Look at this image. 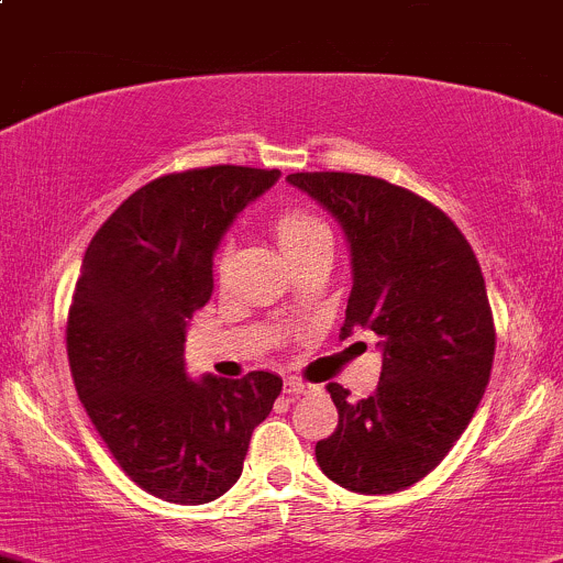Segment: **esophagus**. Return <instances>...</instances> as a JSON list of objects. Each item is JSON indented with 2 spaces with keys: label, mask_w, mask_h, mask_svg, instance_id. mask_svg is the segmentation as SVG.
Returning <instances> with one entry per match:
<instances>
[{
  "label": "esophagus",
  "mask_w": 563,
  "mask_h": 563,
  "mask_svg": "<svg viewBox=\"0 0 563 563\" xmlns=\"http://www.w3.org/2000/svg\"><path fill=\"white\" fill-rule=\"evenodd\" d=\"M309 390L311 385L300 379V376H287V379H284V393H287V396H303V393Z\"/></svg>",
  "instance_id": "obj_1"
}]
</instances>
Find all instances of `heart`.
<instances>
[{
	"label": "heart",
	"mask_w": 563,
	"mask_h": 563,
	"mask_svg": "<svg viewBox=\"0 0 563 563\" xmlns=\"http://www.w3.org/2000/svg\"><path fill=\"white\" fill-rule=\"evenodd\" d=\"M276 241H279L282 252L287 254V260L292 254L303 252L306 246H311L314 241L328 239L330 230L328 224L322 222L320 217H314L311 211H303V208H289V211H282L274 222Z\"/></svg>",
	"instance_id": "obj_1"
}]
</instances>
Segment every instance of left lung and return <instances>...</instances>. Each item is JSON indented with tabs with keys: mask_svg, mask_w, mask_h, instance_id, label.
<instances>
[{
	"mask_svg": "<svg viewBox=\"0 0 563 563\" xmlns=\"http://www.w3.org/2000/svg\"><path fill=\"white\" fill-rule=\"evenodd\" d=\"M344 228L352 292L341 335H379L374 396L352 401L330 382L339 426L317 463L355 494H396L431 474L466 431L490 379L496 328L483 271L442 208L385 178L292 173Z\"/></svg>",
	"mask_w": 563,
	"mask_h": 563,
	"instance_id": "8db88e82",
	"label": "left lung"
}]
</instances>
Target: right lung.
Returning <instances> with one entry per match:
<instances>
[{
    "mask_svg": "<svg viewBox=\"0 0 563 563\" xmlns=\"http://www.w3.org/2000/svg\"><path fill=\"white\" fill-rule=\"evenodd\" d=\"M279 170L213 165L132 192L86 249L67 317L75 390L110 455L146 494L206 504L239 483L282 379L184 368L187 322L213 292V252Z\"/></svg>",
    "mask_w": 563,
    "mask_h": 563,
    "instance_id": "obj_1",
    "label": "right lung"
}]
</instances>
